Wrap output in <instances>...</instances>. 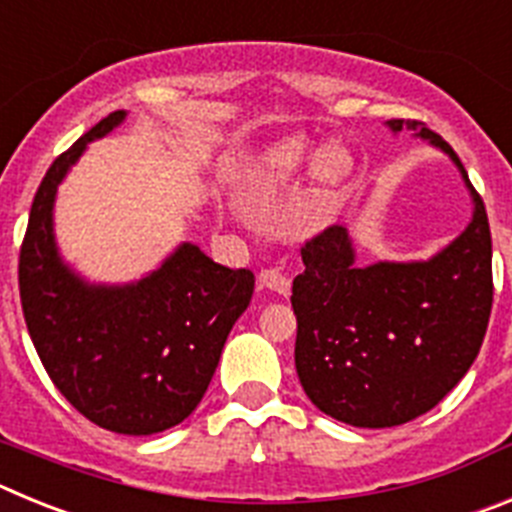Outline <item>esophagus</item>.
Returning a JSON list of instances; mask_svg holds the SVG:
<instances>
[{"instance_id": "1", "label": "esophagus", "mask_w": 512, "mask_h": 512, "mask_svg": "<svg viewBox=\"0 0 512 512\" xmlns=\"http://www.w3.org/2000/svg\"><path fill=\"white\" fill-rule=\"evenodd\" d=\"M259 279L266 289L277 292V295H289V289H292V279H289L279 266H269V269H264L259 274Z\"/></svg>"}]
</instances>
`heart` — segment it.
<instances>
[{
  "label": "heart",
  "instance_id": "obj_1",
  "mask_svg": "<svg viewBox=\"0 0 512 512\" xmlns=\"http://www.w3.org/2000/svg\"><path fill=\"white\" fill-rule=\"evenodd\" d=\"M310 164L318 166V176L323 182H338L348 169V161L343 153H312L307 151L305 143L289 140L284 146L266 158V182H287L292 176L300 174Z\"/></svg>",
  "mask_w": 512,
  "mask_h": 512
}]
</instances>
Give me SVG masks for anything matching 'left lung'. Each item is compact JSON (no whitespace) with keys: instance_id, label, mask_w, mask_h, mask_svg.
Here are the masks:
<instances>
[{"instance_id":"1","label":"left lung","mask_w":512,"mask_h":512,"mask_svg":"<svg viewBox=\"0 0 512 512\" xmlns=\"http://www.w3.org/2000/svg\"><path fill=\"white\" fill-rule=\"evenodd\" d=\"M446 151L474 197L469 228L423 264L354 266L343 225L302 243L292 282L295 366L312 405L356 428H392L436 408L469 372L492 310L485 202L454 148L420 120H390Z\"/></svg>"}]
</instances>
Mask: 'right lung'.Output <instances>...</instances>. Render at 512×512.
Wrapping results in <instances>:
<instances>
[{
	"instance_id": "obj_1",
	"label": "right lung",
	"mask_w": 512,
	"mask_h": 512,
	"mask_svg": "<svg viewBox=\"0 0 512 512\" xmlns=\"http://www.w3.org/2000/svg\"><path fill=\"white\" fill-rule=\"evenodd\" d=\"M117 110L45 171L20 246V300L33 346L66 400L99 428L151 436L200 405L225 338L253 295V274L184 243L130 287H89L53 243L56 187L89 140L120 125Z\"/></svg>"
}]
</instances>
